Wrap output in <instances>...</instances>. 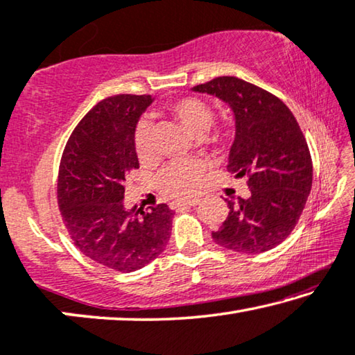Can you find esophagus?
Returning <instances> with one entry per match:
<instances>
[{
	"instance_id": "esophagus-1",
	"label": "esophagus",
	"mask_w": 355,
	"mask_h": 355,
	"mask_svg": "<svg viewBox=\"0 0 355 355\" xmlns=\"http://www.w3.org/2000/svg\"><path fill=\"white\" fill-rule=\"evenodd\" d=\"M199 204V199H189V200H177V202H172L171 207L172 209H178V207H194V205Z\"/></svg>"
}]
</instances>
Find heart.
Wrapping results in <instances>:
<instances>
[{
  "mask_svg": "<svg viewBox=\"0 0 355 355\" xmlns=\"http://www.w3.org/2000/svg\"><path fill=\"white\" fill-rule=\"evenodd\" d=\"M167 113L194 137L204 135L215 119L214 108L207 102L196 97H184L172 102L167 107ZM221 139L223 135L214 137L215 141ZM134 146L140 161H150L155 156L151 125L146 119H141L135 127ZM204 164L200 161H173L161 171L157 177V187L167 198H189L199 189L204 177Z\"/></svg>",
  "mask_w": 355,
  "mask_h": 355,
  "instance_id": "obj_1",
  "label": "heart"
}]
</instances>
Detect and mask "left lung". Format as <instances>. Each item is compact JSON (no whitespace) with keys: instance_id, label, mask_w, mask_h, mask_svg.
<instances>
[{"instance_id":"1","label":"left lung","mask_w":355,"mask_h":355,"mask_svg":"<svg viewBox=\"0 0 355 355\" xmlns=\"http://www.w3.org/2000/svg\"><path fill=\"white\" fill-rule=\"evenodd\" d=\"M193 91L230 105L236 135L226 167L250 188L248 198L226 200L228 218L211 237L232 252L271 250L293 231L313 187L303 132L282 100L244 79L220 76Z\"/></svg>"}]
</instances>
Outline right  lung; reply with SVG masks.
<instances>
[{"label":"right lung","instance_id":"right-lung-1","mask_svg":"<svg viewBox=\"0 0 355 355\" xmlns=\"http://www.w3.org/2000/svg\"><path fill=\"white\" fill-rule=\"evenodd\" d=\"M151 95L121 94L98 102L63 150L57 199L70 237L92 261L121 272L146 266L166 248L173 210L124 207L127 172L139 168L135 127Z\"/></svg>","mask_w":355,"mask_h":355}]
</instances>
